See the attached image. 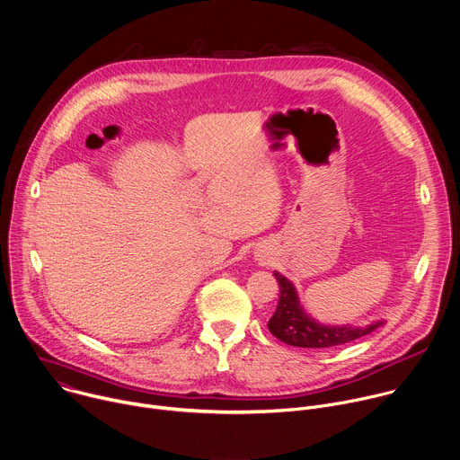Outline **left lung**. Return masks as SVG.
I'll list each match as a JSON object with an SVG mask.
<instances>
[{"label":"left lung","mask_w":460,"mask_h":460,"mask_svg":"<svg viewBox=\"0 0 460 460\" xmlns=\"http://www.w3.org/2000/svg\"><path fill=\"white\" fill-rule=\"evenodd\" d=\"M275 279L279 283L281 294L275 314L268 321V330L279 341L299 346V348H330L351 342L364 335L381 328L385 321H376L366 326H349V324H323L305 312L299 301V294L290 279L279 271H273Z\"/></svg>","instance_id":"8db88e82"}]
</instances>
